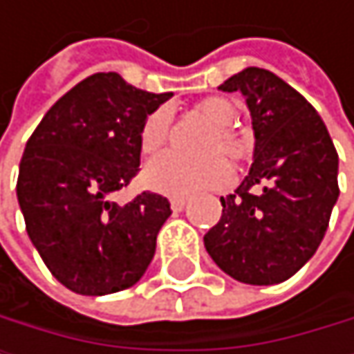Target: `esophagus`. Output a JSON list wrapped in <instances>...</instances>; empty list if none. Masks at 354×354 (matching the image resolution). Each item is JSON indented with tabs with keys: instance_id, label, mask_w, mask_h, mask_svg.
<instances>
[{
	"instance_id": "34e87169",
	"label": "esophagus",
	"mask_w": 354,
	"mask_h": 354,
	"mask_svg": "<svg viewBox=\"0 0 354 354\" xmlns=\"http://www.w3.org/2000/svg\"><path fill=\"white\" fill-rule=\"evenodd\" d=\"M185 205H187V198H183V196H173V198H171V207H173V211H181Z\"/></svg>"
}]
</instances>
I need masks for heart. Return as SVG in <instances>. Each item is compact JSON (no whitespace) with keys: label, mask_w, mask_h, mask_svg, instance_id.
Masks as SVG:
<instances>
[{"label":"heart","mask_w":354,"mask_h":354,"mask_svg":"<svg viewBox=\"0 0 354 354\" xmlns=\"http://www.w3.org/2000/svg\"><path fill=\"white\" fill-rule=\"evenodd\" d=\"M203 120L211 129L198 141L201 156L185 158L177 153H165L147 167L145 179L151 187L169 194H192L201 189H215L230 181V162H243L249 156V145L232 129L236 120V107L225 97H207L194 105ZM171 133V113L165 107L153 109L141 127L139 145L145 156L160 153L169 143Z\"/></svg>","instance_id":"b5f03b06"}]
</instances>
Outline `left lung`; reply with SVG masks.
Masks as SVG:
<instances>
[{
	"mask_svg": "<svg viewBox=\"0 0 354 354\" xmlns=\"http://www.w3.org/2000/svg\"><path fill=\"white\" fill-rule=\"evenodd\" d=\"M219 91L241 93L255 137L249 175L205 234L217 266L247 285L293 277L319 249L338 201V151L317 109L272 71L247 67Z\"/></svg>",
	"mask_w": 354,
	"mask_h": 354,
	"instance_id": "left-lung-1",
	"label": "left lung"
}]
</instances>
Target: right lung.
<instances>
[{
	"mask_svg": "<svg viewBox=\"0 0 354 354\" xmlns=\"http://www.w3.org/2000/svg\"><path fill=\"white\" fill-rule=\"evenodd\" d=\"M173 95H153L118 73H95L52 105L27 141L16 194L31 243L61 285L82 295L133 287L147 270L171 203L109 194L139 173L145 118Z\"/></svg>",
	"mask_w": 354,
	"mask_h": 354,
	"instance_id": "right-lung-1",
	"label": "right lung"
}]
</instances>
